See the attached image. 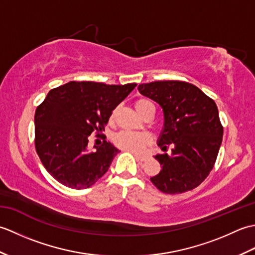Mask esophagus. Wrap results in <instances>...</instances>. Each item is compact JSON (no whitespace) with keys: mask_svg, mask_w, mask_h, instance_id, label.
Here are the masks:
<instances>
[{"mask_svg":"<svg viewBox=\"0 0 255 255\" xmlns=\"http://www.w3.org/2000/svg\"><path fill=\"white\" fill-rule=\"evenodd\" d=\"M134 158H136L137 160H140V161H144L145 159H147V156L145 155H141V154H138V153H133Z\"/></svg>","mask_w":255,"mask_h":255,"instance_id":"esophagus-1","label":"esophagus"}]
</instances>
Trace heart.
Returning <instances> with one entry per match:
<instances>
[{
  "mask_svg": "<svg viewBox=\"0 0 255 255\" xmlns=\"http://www.w3.org/2000/svg\"><path fill=\"white\" fill-rule=\"evenodd\" d=\"M151 105H152V103L147 99H140L134 103V107H136L139 115H141ZM114 142L118 148L128 151V152L140 153L149 142V137L144 133L122 131L116 134V137L114 138Z\"/></svg>",
  "mask_w": 255,
  "mask_h": 255,
  "instance_id": "heart-1",
  "label": "heart"
}]
</instances>
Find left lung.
I'll use <instances>...</instances> for the list:
<instances>
[{"instance_id": "left-lung-1", "label": "left lung", "mask_w": 255, "mask_h": 255, "mask_svg": "<svg viewBox=\"0 0 255 255\" xmlns=\"http://www.w3.org/2000/svg\"><path fill=\"white\" fill-rule=\"evenodd\" d=\"M140 94L156 102L163 112V128L158 145L171 154H156L162 165L159 174L150 178L165 194H180L197 187L217 159L223 141L216 103L202 90L182 81H156L138 86Z\"/></svg>"}]
</instances>
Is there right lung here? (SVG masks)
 <instances>
[{"label": "right lung", "instance_id": "right-lung-1", "mask_svg": "<svg viewBox=\"0 0 255 255\" xmlns=\"http://www.w3.org/2000/svg\"><path fill=\"white\" fill-rule=\"evenodd\" d=\"M136 86L71 81L47 94L35 113V147L59 183L84 189L108 171L119 150L104 140L91 151L89 136L104 130L112 112Z\"/></svg>", "mask_w": 255, "mask_h": 255}]
</instances>
